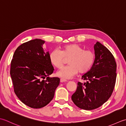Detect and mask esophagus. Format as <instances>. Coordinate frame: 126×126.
<instances>
[{
  "mask_svg": "<svg viewBox=\"0 0 126 126\" xmlns=\"http://www.w3.org/2000/svg\"><path fill=\"white\" fill-rule=\"evenodd\" d=\"M67 81V80L65 79H63V78H61L60 79V82L61 83H63V82H66Z\"/></svg>",
  "mask_w": 126,
  "mask_h": 126,
  "instance_id": "34e87169",
  "label": "esophagus"
}]
</instances>
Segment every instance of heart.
I'll list each match as a JSON object with an SVG mask.
<instances>
[{
  "label": "heart",
  "instance_id": "obj_1",
  "mask_svg": "<svg viewBox=\"0 0 126 126\" xmlns=\"http://www.w3.org/2000/svg\"><path fill=\"white\" fill-rule=\"evenodd\" d=\"M68 60V66L64 67L56 73V75L61 78L69 79L77 74L79 72L85 73L88 72L93 65L95 55L91 50H84L77 44H71L63 46L60 52L54 50L49 54L50 63L55 67H62Z\"/></svg>",
  "mask_w": 126,
  "mask_h": 126
}]
</instances>
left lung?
<instances>
[{"label": "left lung", "mask_w": 126, "mask_h": 126, "mask_svg": "<svg viewBox=\"0 0 126 126\" xmlns=\"http://www.w3.org/2000/svg\"><path fill=\"white\" fill-rule=\"evenodd\" d=\"M95 59L88 72L81 77L86 82H78L72 100L79 108L91 110L102 106L111 96L116 78V63L108 49L97 42Z\"/></svg>", "instance_id": "1"}]
</instances>
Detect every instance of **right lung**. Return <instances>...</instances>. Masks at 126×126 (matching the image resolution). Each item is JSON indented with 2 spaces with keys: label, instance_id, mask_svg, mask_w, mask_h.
I'll list each match as a JSON object with an SVG mask.
<instances>
[{
  "label": "right lung",
  "instance_id": "1",
  "mask_svg": "<svg viewBox=\"0 0 126 126\" xmlns=\"http://www.w3.org/2000/svg\"><path fill=\"white\" fill-rule=\"evenodd\" d=\"M45 42L36 38L23 43L15 50L11 63L15 94L24 104L34 109L44 107L52 101L60 83L59 78L49 77L54 68L49 52L43 48Z\"/></svg>",
  "mask_w": 126,
  "mask_h": 126
}]
</instances>
